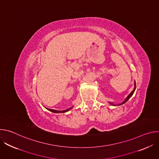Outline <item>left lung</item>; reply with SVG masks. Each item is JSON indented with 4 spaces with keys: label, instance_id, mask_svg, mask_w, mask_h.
<instances>
[{
    "label": "left lung",
    "instance_id": "left-lung-1",
    "mask_svg": "<svg viewBox=\"0 0 159 159\" xmlns=\"http://www.w3.org/2000/svg\"><path fill=\"white\" fill-rule=\"evenodd\" d=\"M134 89L133 90V91H132V92H131V93H130V94H129V95L127 96V98L125 99V101H123L122 103H121V104H118V106H120V105H122V104H125V102H126V101H128V99H129V98H130L132 96V95L133 94V93H134V90H135V89H136V83H135V82H134ZM109 103H110L111 105H113V106H116V105H115L114 104H112V102H109Z\"/></svg>",
    "mask_w": 159,
    "mask_h": 159
}]
</instances>
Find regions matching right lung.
Segmentation results:
<instances>
[{"instance_id":"1","label":"right lung","mask_w":159,"mask_h":159,"mask_svg":"<svg viewBox=\"0 0 159 159\" xmlns=\"http://www.w3.org/2000/svg\"><path fill=\"white\" fill-rule=\"evenodd\" d=\"M72 108V107H70V108H69V109H66V110H63V111H57V110L51 109H48V108H47V109L48 110H49L50 111L52 112H55V113H62V112H65L69 111Z\"/></svg>"}]
</instances>
